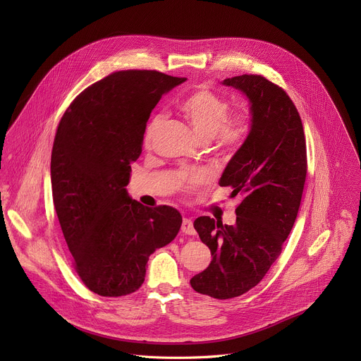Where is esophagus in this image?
I'll return each instance as SVG.
<instances>
[{
    "label": "esophagus",
    "mask_w": 361,
    "mask_h": 361,
    "mask_svg": "<svg viewBox=\"0 0 361 361\" xmlns=\"http://www.w3.org/2000/svg\"><path fill=\"white\" fill-rule=\"evenodd\" d=\"M181 231L187 235H194L195 234V230H194V226H192V221L190 219H184L183 220V224H181Z\"/></svg>",
    "instance_id": "1"
}]
</instances>
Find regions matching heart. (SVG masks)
Here are the masks:
<instances>
[{"label":"heart","instance_id":"heart-1","mask_svg":"<svg viewBox=\"0 0 361 361\" xmlns=\"http://www.w3.org/2000/svg\"><path fill=\"white\" fill-rule=\"evenodd\" d=\"M184 118L188 121L194 133L202 140H216L220 147H234L245 135L248 118L244 113L228 116V102L224 97L214 92L207 87H198L185 95L178 104ZM164 117L161 114L154 116L147 128L144 141L148 144L161 127ZM204 174L191 173L183 176L185 187L195 185L204 181Z\"/></svg>","mask_w":361,"mask_h":361}]
</instances>
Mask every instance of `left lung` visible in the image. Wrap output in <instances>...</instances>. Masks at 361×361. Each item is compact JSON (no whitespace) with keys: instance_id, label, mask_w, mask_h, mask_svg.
Masks as SVG:
<instances>
[{"instance_id":"1","label":"left lung","mask_w":361,"mask_h":361,"mask_svg":"<svg viewBox=\"0 0 361 361\" xmlns=\"http://www.w3.org/2000/svg\"><path fill=\"white\" fill-rule=\"evenodd\" d=\"M250 107V131L224 169L219 184L243 198L235 224L210 217L194 221L213 260L190 284L219 300L238 297L259 284L281 252L301 202L307 173L305 138L290 97L262 75L226 78Z\"/></svg>"}]
</instances>
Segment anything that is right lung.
Listing matches in <instances>:
<instances>
[{
	"label": "right lung",
	"mask_w": 361,
	"mask_h": 361,
	"mask_svg": "<svg viewBox=\"0 0 361 361\" xmlns=\"http://www.w3.org/2000/svg\"><path fill=\"white\" fill-rule=\"evenodd\" d=\"M185 80L147 70L113 73L85 88L59 124L51 152L54 207L75 270L98 295L138 290L149 255L181 227L176 209L145 207L126 185L151 111Z\"/></svg>",
	"instance_id": "add662e5"
}]
</instances>
